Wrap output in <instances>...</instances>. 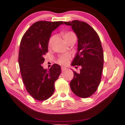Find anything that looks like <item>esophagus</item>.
Segmentation results:
<instances>
[{"mask_svg": "<svg viewBox=\"0 0 125 125\" xmlns=\"http://www.w3.org/2000/svg\"><path fill=\"white\" fill-rule=\"evenodd\" d=\"M67 69V68L66 67H61V70H62V72L65 71Z\"/></svg>", "mask_w": 125, "mask_h": 125, "instance_id": "1", "label": "esophagus"}]
</instances>
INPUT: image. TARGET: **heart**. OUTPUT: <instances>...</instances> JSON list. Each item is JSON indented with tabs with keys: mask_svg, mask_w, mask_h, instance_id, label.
Listing matches in <instances>:
<instances>
[{
	"mask_svg": "<svg viewBox=\"0 0 125 125\" xmlns=\"http://www.w3.org/2000/svg\"><path fill=\"white\" fill-rule=\"evenodd\" d=\"M62 37L63 39L64 40L65 42H66L67 44H69V42L72 41L74 40H76L77 38H76V36L75 33L72 32V31H67V32H65L62 34ZM54 39V36H52L50 38L49 40V42H48V45L49 46L51 45ZM69 56H61L60 58L58 59L57 62L60 64H65L68 63V61L69 60Z\"/></svg>",
	"mask_w": 125,
	"mask_h": 125,
	"instance_id": "obj_1",
	"label": "heart"
}]
</instances>
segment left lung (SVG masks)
Here are the masks:
<instances>
[{"label": "left lung", "instance_id": "1", "mask_svg": "<svg viewBox=\"0 0 125 125\" xmlns=\"http://www.w3.org/2000/svg\"><path fill=\"white\" fill-rule=\"evenodd\" d=\"M64 23L72 27L78 38L77 52L71 65L82 67L79 73L73 71L71 90L80 98H88L96 92L101 81L104 54L100 38L94 29L85 22L74 20Z\"/></svg>", "mask_w": 125, "mask_h": 125}]
</instances>
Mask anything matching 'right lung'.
I'll list each match as a JSON object with an SVG mask.
<instances>
[{"mask_svg": "<svg viewBox=\"0 0 125 125\" xmlns=\"http://www.w3.org/2000/svg\"><path fill=\"white\" fill-rule=\"evenodd\" d=\"M62 24L63 21L36 22L24 33L20 42L19 64L23 83L27 92L37 100H47L52 95L55 81L61 73L57 64L48 70L41 64L48 52L52 32Z\"/></svg>", "mask_w": 125, "mask_h": 125, "instance_id": "obj_1", "label": "right lung"}]
</instances>
